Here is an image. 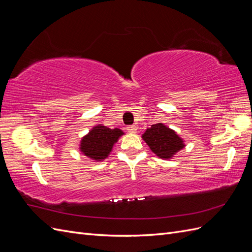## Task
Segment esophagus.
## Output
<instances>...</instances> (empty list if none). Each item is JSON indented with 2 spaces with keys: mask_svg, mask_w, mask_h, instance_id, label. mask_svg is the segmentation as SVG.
<instances>
[{
  "mask_svg": "<svg viewBox=\"0 0 252 252\" xmlns=\"http://www.w3.org/2000/svg\"><path fill=\"white\" fill-rule=\"evenodd\" d=\"M127 130H128L129 132H131V133H136V130H138V127H136L135 125L128 126V127H127Z\"/></svg>",
  "mask_w": 252,
  "mask_h": 252,
  "instance_id": "34e87169",
  "label": "esophagus"
}]
</instances>
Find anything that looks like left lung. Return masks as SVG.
<instances>
[{"label": "left lung", "instance_id": "left-lung-1", "mask_svg": "<svg viewBox=\"0 0 252 252\" xmlns=\"http://www.w3.org/2000/svg\"><path fill=\"white\" fill-rule=\"evenodd\" d=\"M151 151L161 158H170L185 147L184 141L174 130L162 123L151 125L142 135Z\"/></svg>", "mask_w": 252, "mask_h": 252}]
</instances>
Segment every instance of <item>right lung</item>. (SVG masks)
Instances as JSON below:
<instances>
[{
  "label": "right lung",
  "mask_w": 252,
  "mask_h": 252,
  "mask_svg": "<svg viewBox=\"0 0 252 252\" xmlns=\"http://www.w3.org/2000/svg\"><path fill=\"white\" fill-rule=\"evenodd\" d=\"M124 132L119 128L110 129L102 124L94 126L91 130L83 136L80 144V150L94 161H103L107 158L120 136Z\"/></svg>",
  "instance_id": "add662e5"
}]
</instances>
